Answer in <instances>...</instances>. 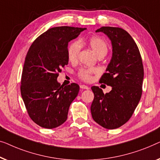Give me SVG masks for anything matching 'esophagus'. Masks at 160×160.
Here are the masks:
<instances>
[{"label":"esophagus","instance_id":"34e87169","mask_svg":"<svg viewBox=\"0 0 160 160\" xmlns=\"http://www.w3.org/2000/svg\"><path fill=\"white\" fill-rule=\"evenodd\" d=\"M80 87L81 89H85V90L89 89V87H88L87 85H80Z\"/></svg>","mask_w":160,"mask_h":160}]
</instances>
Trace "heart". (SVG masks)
<instances>
[{"label": "heart", "mask_w": 160, "mask_h": 160, "mask_svg": "<svg viewBox=\"0 0 160 160\" xmlns=\"http://www.w3.org/2000/svg\"><path fill=\"white\" fill-rule=\"evenodd\" d=\"M85 42L98 57L105 56L108 52L107 42L102 38L98 37V36H93V37L89 38ZM80 49L81 44L78 40L72 42L69 44L67 48V56L70 62H74L77 61ZM92 73H93V71L91 69L82 68L78 71V76L82 80L89 82L92 80Z\"/></svg>", "instance_id": "heart-1"}]
</instances>
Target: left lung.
<instances>
[{
    "label": "left lung",
    "mask_w": 160,
    "mask_h": 160,
    "mask_svg": "<svg viewBox=\"0 0 160 160\" xmlns=\"http://www.w3.org/2000/svg\"><path fill=\"white\" fill-rule=\"evenodd\" d=\"M102 32L111 40L112 57L107 72L99 82L112 86L103 93L98 86L91 88L94 98L91 107L92 118L107 129L121 127L131 118L142 95L143 66L136 42L127 31L120 28L102 27Z\"/></svg>",
    "instance_id": "obj_1"
}]
</instances>
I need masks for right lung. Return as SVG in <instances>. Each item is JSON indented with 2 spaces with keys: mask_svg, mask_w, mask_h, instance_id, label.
I'll return each mask as SVG.
<instances>
[{
  "mask_svg": "<svg viewBox=\"0 0 160 160\" xmlns=\"http://www.w3.org/2000/svg\"><path fill=\"white\" fill-rule=\"evenodd\" d=\"M85 28L62 26L48 30L29 48L21 78V94L30 118L44 128H57L67 119L69 106L78 96L76 83L63 86L58 73L68 64V42Z\"/></svg>",
  "mask_w": 160,
  "mask_h": 160,
  "instance_id": "right-lung-1",
  "label": "right lung"
}]
</instances>
